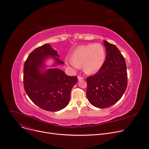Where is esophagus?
I'll list each match as a JSON object with an SVG mask.
<instances>
[{"mask_svg":"<svg viewBox=\"0 0 149 149\" xmlns=\"http://www.w3.org/2000/svg\"><path fill=\"white\" fill-rule=\"evenodd\" d=\"M83 79H84L83 77H80V76H78V80H82Z\"/></svg>","mask_w":149,"mask_h":149,"instance_id":"obj_1","label":"esophagus"}]
</instances>
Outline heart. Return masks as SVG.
Segmentation results:
<instances>
[{
	"instance_id": "obj_1",
	"label": "heart",
	"mask_w": 149,
	"mask_h": 149,
	"mask_svg": "<svg viewBox=\"0 0 149 149\" xmlns=\"http://www.w3.org/2000/svg\"><path fill=\"white\" fill-rule=\"evenodd\" d=\"M105 57L103 45L95 43L78 47L71 54V58H66L65 62L75 69L82 66L83 71L86 74H93L102 68Z\"/></svg>"
}]
</instances>
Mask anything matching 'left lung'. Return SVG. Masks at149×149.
<instances>
[{
	"instance_id": "1",
	"label": "left lung",
	"mask_w": 149,
	"mask_h": 149,
	"mask_svg": "<svg viewBox=\"0 0 149 149\" xmlns=\"http://www.w3.org/2000/svg\"><path fill=\"white\" fill-rule=\"evenodd\" d=\"M105 62L97 73L87 78L86 96L90 103L99 108L110 107L120 100L127 84L124 57L117 47L104 41Z\"/></svg>"
}]
</instances>
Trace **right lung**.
Here are the masks:
<instances>
[{
    "label": "right lung",
    "instance_id": "add662e5",
    "mask_svg": "<svg viewBox=\"0 0 149 149\" xmlns=\"http://www.w3.org/2000/svg\"><path fill=\"white\" fill-rule=\"evenodd\" d=\"M59 57L50 44H45L35 49L24 65L23 83L27 95L35 105L49 111H60L68 105L72 88L78 81L77 77L68 76L62 69L54 68L64 65ZM49 58L54 63L48 66L46 62Z\"/></svg>",
    "mask_w": 149,
    "mask_h": 149
}]
</instances>
